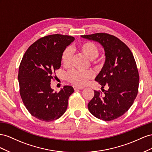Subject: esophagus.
I'll return each mask as SVG.
<instances>
[{
  "label": "esophagus",
  "instance_id": "esophagus-1",
  "mask_svg": "<svg viewBox=\"0 0 152 152\" xmlns=\"http://www.w3.org/2000/svg\"><path fill=\"white\" fill-rule=\"evenodd\" d=\"M73 88L75 90H82L84 88L83 86H74Z\"/></svg>",
  "mask_w": 152,
  "mask_h": 152
}]
</instances>
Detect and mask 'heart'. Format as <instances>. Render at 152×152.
Listing matches in <instances>:
<instances>
[{"mask_svg":"<svg viewBox=\"0 0 152 152\" xmlns=\"http://www.w3.org/2000/svg\"><path fill=\"white\" fill-rule=\"evenodd\" d=\"M74 50H77L85 57L90 60L91 62L94 65H97L99 60L96 58L99 56V50L95 43L90 41H85L80 43L77 47L73 48ZM72 60V53L69 48L65 49L61 56V60L63 66L66 67L70 66ZM94 77V72L92 71H80L78 70H72L68 73L67 76V80L71 83L78 86H83L88 83V81Z\"/></svg>","mask_w":152,"mask_h":152,"instance_id":"obj_1","label":"heart"}]
</instances>
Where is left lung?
<instances>
[{
	"instance_id": "left-lung-1",
	"label": "left lung",
	"mask_w": 152,
	"mask_h": 152,
	"mask_svg": "<svg viewBox=\"0 0 152 152\" xmlns=\"http://www.w3.org/2000/svg\"><path fill=\"white\" fill-rule=\"evenodd\" d=\"M97 41L104 49V64L95 80L101 90L107 85L108 90L101 95L94 90V96L88 104L90 112L99 119L111 121L127 112L137 95L138 70L134 56L128 46L116 37L106 33L81 36Z\"/></svg>"
}]
</instances>
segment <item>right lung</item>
Instances as JSON below:
<instances>
[{"label": "right lung", "instance_id": "obj_1", "mask_svg": "<svg viewBox=\"0 0 152 152\" xmlns=\"http://www.w3.org/2000/svg\"><path fill=\"white\" fill-rule=\"evenodd\" d=\"M75 37L61 34L43 37L29 46L21 60L18 79L25 106L36 118L50 122L66 112L68 99L74 92L71 86L53 92L50 83L61 66V56Z\"/></svg>", "mask_w": 152, "mask_h": 152}]
</instances>
